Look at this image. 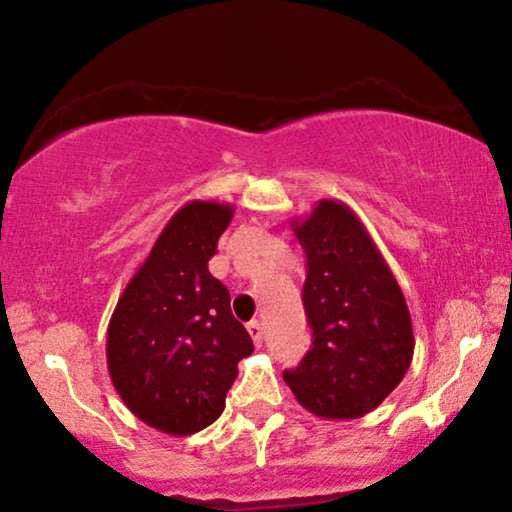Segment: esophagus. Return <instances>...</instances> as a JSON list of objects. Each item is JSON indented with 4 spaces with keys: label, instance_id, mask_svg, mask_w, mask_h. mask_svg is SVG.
Returning <instances> with one entry per match:
<instances>
[{
    "label": "esophagus",
    "instance_id": "obj_1",
    "mask_svg": "<svg viewBox=\"0 0 512 512\" xmlns=\"http://www.w3.org/2000/svg\"><path fill=\"white\" fill-rule=\"evenodd\" d=\"M247 331H249V335H251V340H254V345L261 347V345H263V338H265V331H263L261 321H256V319L249 321Z\"/></svg>",
    "mask_w": 512,
    "mask_h": 512
}]
</instances>
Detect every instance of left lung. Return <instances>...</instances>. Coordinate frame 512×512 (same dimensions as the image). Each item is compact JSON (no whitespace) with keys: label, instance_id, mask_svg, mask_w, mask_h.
<instances>
[{"label":"left lung","instance_id":"obj_1","mask_svg":"<svg viewBox=\"0 0 512 512\" xmlns=\"http://www.w3.org/2000/svg\"><path fill=\"white\" fill-rule=\"evenodd\" d=\"M307 258L303 305L312 347L284 382L312 415L356 419L375 410L415 354L410 310L394 272L354 209L319 200L293 221Z\"/></svg>","mask_w":512,"mask_h":512}]
</instances>
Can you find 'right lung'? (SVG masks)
<instances>
[{
	"label": "right lung",
	"instance_id": "1",
	"mask_svg": "<svg viewBox=\"0 0 512 512\" xmlns=\"http://www.w3.org/2000/svg\"><path fill=\"white\" fill-rule=\"evenodd\" d=\"M235 207L191 200L167 221L118 298L107 328L111 382L132 415L191 436L226 408L237 363L254 352L207 263Z\"/></svg>",
	"mask_w": 512,
	"mask_h": 512
}]
</instances>
